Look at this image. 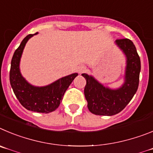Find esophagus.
<instances>
[{"label":"esophagus","mask_w":153,"mask_h":153,"mask_svg":"<svg viewBox=\"0 0 153 153\" xmlns=\"http://www.w3.org/2000/svg\"><path fill=\"white\" fill-rule=\"evenodd\" d=\"M85 71H86V68H85V66H83V65H80V66H78V68H77V71H78L79 74L84 73Z\"/></svg>","instance_id":"1"}]
</instances>
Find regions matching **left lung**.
<instances>
[{
  "mask_svg": "<svg viewBox=\"0 0 153 153\" xmlns=\"http://www.w3.org/2000/svg\"><path fill=\"white\" fill-rule=\"evenodd\" d=\"M117 46L126 56L124 83L117 89L104 87L95 78L88 74H82L86 79L85 96L88 108L92 114L112 116L123 111L137 92L141 69L140 59L134 44L129 39H117Z\"/></svg>",
  "mask_w": 153,
  "mask_h": 153,
  "instance_id": "8db88e82",
  "label": "left lung"
}]
</instances>
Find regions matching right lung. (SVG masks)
I'll list each match as a JSON object with an SVG mask.
<instances>
[{"label":"right lung","instance_id":"add662e5","mask_svg":"<svg viewBox=\"0 0 153 153\" xmlns=\"http://www.w3.org/2000/svg\"><path fill=\"white\" fill-rule=\"evenodd\" d=\"M37 33L27 36L13 53L10 71V82L16 98L26 109L48 114L59 107L65 92L78 74L67 75L43 87L33 86L27 82L20 73V58L27 41Z\"/></svg>","mask_w":153,"mask_h":153}]
</instances>
